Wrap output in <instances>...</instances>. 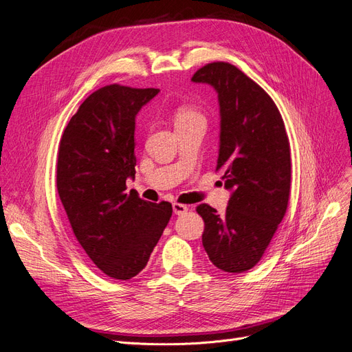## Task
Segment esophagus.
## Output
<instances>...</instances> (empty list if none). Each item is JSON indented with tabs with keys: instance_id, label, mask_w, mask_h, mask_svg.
I'll return each instance as SVG.
<instances>
[{
	"instance_id": "34e87169",
	"label": "esophagus",
	"mask_w": 352,
	"mask_h": 352,
	"mask_svg": "<svg viewBox=\"0 0 352 352\" xmlns=\"http://www.w3.org/2000/svg\"><path fill=\"white\" fill-rule=\"evenodd\" d=\"M173 210H174V213L175 214H184V213H187V210H188V207L187 206H184V204H179V203H174L173 204Z\"/></svg>"
}]
</instances>
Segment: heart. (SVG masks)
Masks as SVG:
<instances>
[{"instance_id": "heart-1", "label": "heart", "mask_w": 352, "mask_h": 352, "mask_svg": "<svg viewBox=\"0 0 352 352\" xmlns=\"http://www.w3.org/2000/svg\"><path fill=\"white\" fill-rule=\"evenodd\" d=\"M174 123L175 126H181V124H187L191 122H196V120H203V116L196 111L191 107H186V106H179L174 110Z\"/></svg>"}]
</instances>
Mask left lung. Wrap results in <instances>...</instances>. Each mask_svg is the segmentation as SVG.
Returning a JSON list of instances; mask_svg holds the SVG:
<instances>
[{
    "mask_svg": "<svg viewBox=\"0 0 352 352\" xmlns=\"http://www.w3.org/2000/svg\"><path fill=\"white\" fill-rule=\"evenodd\" d=\"M192 82L214 88L220 111L216 171L230 199L225 214L197 206L204 220L203 246L226 272L251 270L287 210L292 181L290 143L281 114L265 91L228 62L207 63Z\"/></svg>",
    "mask_w": 352,
    "mask_h": 352,
    "instance_id": "8db88e82",
    "label": "left lung"
}]
</instances>
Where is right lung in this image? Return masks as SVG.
Instances as JSON below:
<instances>
[{
	"label": "right lung",
	"mask_w": 352,
	"mask_h": 352,
	"mask_svg": "<svg viewBox=\"0 0 352 352\" xmlns=\"http://www.w3.org/2000/svg\"><path fill=\"white\" fill-rule=\"evenodd\" d=\"M158 88L102 87L85 98L62 135L56 187L76 241L104 274L130 280L146 267L173 206L149 203L135 178V120Z\"/></svg>",
	"instance_id": "1"
}]
</instances>
